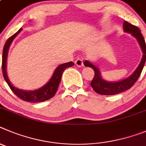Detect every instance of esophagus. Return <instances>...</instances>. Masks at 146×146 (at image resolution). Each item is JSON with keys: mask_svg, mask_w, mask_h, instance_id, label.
<instances>
[{"mask_svg": "<svg viewBox=\"0 0 146 146\" xmlns=\"http://www.w3.org/2000/svg\"><path fill=\"white\" fill-rule=\"evenodd\" d=\"M75 64H76V66L78 67H82L83 66V60L81 58L76 59V60L75 61Z\"/></svg>", "mask_w": 146, "mask_h": 146, "instance_id": "esophagus-1", "label": "esophagus"}]
</instances>
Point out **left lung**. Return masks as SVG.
<instances>
[{
    "mask_svg": "<svg viewBox=\"0 0 146 146\" xmlns=\"http://www.w3.org/2000/svg\"><path fill=\"white\" fill-rule=\"evenodd\" d=\"M123 28H124V32L131 33V35H133L134 37L137 39L140 44V48L143 51V57L140 62V65L130 76H129L128 78L119 81H113V82L107 81L103 79L101 76L99 69L90 62L86 60L84 62L85 66L90 67L94 71V76L91 82V86L94 92L100 94L113 95V94H117L130 89L140 77L144 65H145L146 60V44L143 36L140 32V30L137 27L129 23L127 21L123 23Z\"/></svg>",
    "mask_w": 146,
    "mask_h": 146,
    "instance_id": "8db88e82",
    "label": "left lung"
}]
</instances>
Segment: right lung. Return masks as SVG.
Segmentation results:
<instances>
[{
	"instance_id": "1",
	"label": "right lung",
	"mask_w": 146,
	"mask_h": 146,
	"mask_svg": "<svg viewBox=\"0 0 146 146\" xmlns=\"http://www.w3.org/2000/svg\"><path fill=\"white\" fill-rule=\"evenodd\" d=\"M22 29L20 28L15 34L11 36L5 44L3 50V57H2V70L3 78L5 81L8 84L10 89L12 90L13 92L17 96L18 98H20L22 100L26 101L29 102H44L46 100H48L50 98H53L54 94H56L58 89L59 84H60V81H61L62 74L64 70L68 68L73 66L74 63L73 62H69L66 63L62 64L59 65L54 72L51 79L48 81L47 84H46L44 86L39 88L38 89H35L33 91H26V90H22V89H17V87L14 86L11 81H9V77H8L7 72H6V62H7V56L8 52H9V47L11 46L13 40L15 38V37L19 33L21 32Z\"/></svg>"
}]
</instances>
